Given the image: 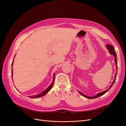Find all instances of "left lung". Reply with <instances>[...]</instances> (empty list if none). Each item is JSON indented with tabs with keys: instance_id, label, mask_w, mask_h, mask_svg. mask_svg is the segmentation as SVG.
I'll return each instance as SVG.
<instances>
[{
	"instance_id": "8db88e82",
	"label": "left lung",
	"mask_w": 126,
	"mask_h": 126,
	"mask_svg": "<svg viewBox=\"0 0 126 126\" xmlns=\"http://www.w3.org/2000/svg\"><path fill=\"white\" fill-rule=\"evenodd\" d=\"M106 47H107V48L108 49V50H109V52H110V54H111V55H113L114 57H115V63H116V69H117V72H116V75H115V79L113 80V82H112V84L110 86V87H109V88L108 89L106 90H105V91H102V92H101V93H98V94H97L96 95H95L94 96H93V97H89V96H86V95H85V94H83L82 93H81V92H80V91H78V92H79V93L80 94H81L82 96L85 97H86V98H88V99H94V98H98V97H100L101 96H102L103 94H104L105 93H106L110 88H111V87L112 86V85H113L114 82H115V80H116V76H117V54H116V51H115V48H114V47L112 46L107 44V45H106Z\"/></svg>"
}]
</instances>
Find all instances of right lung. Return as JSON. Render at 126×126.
Listing matches in <instances>:
<instances>
[{
	"label": "right lung",
	"mask_w": 126,
	"mask_h": 126,
	"mask_svg": "<svg viewBox=\"0 0 126 126\" xmlns=\"http://www.w3.org/2000/svg\"><path fill=\"white\" fill-rule=\"evenodd\" d=\"M13 63H14V60L13 61V63H12V64H11V65H12V67H13ZM13 69H11V76L13 75ZM54 81H55V73L54 74V77H53V80H52V82H51V83L50 84V85L46 89H45L44 91H43V92L40 93L39 94H37L36 96H30V98H39L40 97H42L44 96V95H45L46 94L48 91L50 90L51 89V88H52V87L53 86V85H54Z\"/></svg>",
	"instance_id": "right-lung-1"
}]
</instances>
